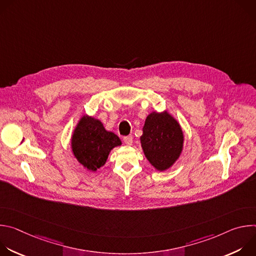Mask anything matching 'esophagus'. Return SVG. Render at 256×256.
<instances>
[{
	"label": "esophagus",
	"mask_w": 256,
	"mask_h": 256,
	"mask_svg": "<svg viewBox=\"0 0 256 256\" xmlns=\"http://www.w3.org/2000/svg\"><path fill=\"white\" fill-rule=\"evenodd\" d=\"M124 142L128 146H130L132 144V136H124Z\"/></svg>",
	"instance_id": "obj_1"
}]
</instances>
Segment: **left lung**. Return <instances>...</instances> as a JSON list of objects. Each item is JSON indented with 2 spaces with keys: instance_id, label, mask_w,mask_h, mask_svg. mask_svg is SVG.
Listing matches in <instances>:
<instances>
[{
  "instance_id": "1",
  "label": "left lung",
  "mask_w": 256,
  "mask_h": 256,
  "mask_svg": "<svg viewBox=\"0 0 256 256\" xmlns=\"http://www.w3.org/2000/svg\"><path fill=\"white\" fill-rule=\"evenodd\" d=\"M140 142L149 162L163 171L178 159L184 146V134L167 112H152L146 120Z\"/></svg>"
}]
</instances>
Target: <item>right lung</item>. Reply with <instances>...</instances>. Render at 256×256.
<instances>
[{"label":"right lung","mask_w":256,"mask_h":256,"mask_svg":"<svg viewBox=\"0 0 256 256\" xmlns=\"http://www.w3.org/2000/svg\"><path fill=\"white\" fill-rule=\"evenodd\" d=\"M122 144L120 138L106 132L103 124L93 118L83 116L72 138V148L78 161L89 170L103 166L114 147Z\"/></svg>","instance_id":"obj_1"}]
</instances>
